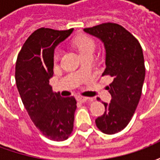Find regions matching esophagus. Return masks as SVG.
<instances>
[{"mask_svg": "<svg viewBox=\"0 0 160 160\" xmlns=\"http://www.w3.org/2000/svg\"><path fill=\"white\" fill-rule=\"evenodd\" d=\"M76 99L77 101H79L80 103H85L86 101L89 100V98L83 97V96H77Z\"/></svg>", "mask_w": 160, "mask_h": 160, "instance_id": "esophagus-1", "label": "esophagus"}]
</instances>
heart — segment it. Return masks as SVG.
<instances>
[{
  "mask_svg": "<svg viewBox=\"0 0 160 160\" xmlns=\"http://www.w3.org/2000/svg\"><path fill=\"white\" fill-rule=\"evenodd\" d=\"M72 43L78 49V51L80 52L81 56L87 54V53H93L94 49H95V42L92 38H91L90 37L87 36V35L76 36L72 41ZM61 56H62V50L57 49L54 52L53 58L55 61H57V60H59Z\"/></svg>",
  "mask_w": 160,
  "mask_h": 160,
  "instance_id": "1",
  "label": "heart"
}]
</instances>
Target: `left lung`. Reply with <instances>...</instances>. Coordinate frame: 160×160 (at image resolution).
Masks as SVG:
<instances>
[{
    "label": "left lung",
    "instance_id": "left-lung-1",
    "mask_svg": "<svg viewBox=\"0 0 160 160\" xmlns=\"http://www.w3.org/2000/svg\"><path fill=\"white\" fill-rule=\"evenodd\" d=\"M84 32L104 43L106 68L102 76L113 79L107 87L111 103H104L105 111L95 122L104 134H116L130 122L141 98L145 80L142 49L129 32L115 23L101 24Z\"/></svg>",
    "mask_w": 160,
    "mask_h": 160
}]
</instances>
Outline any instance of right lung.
Returning a JSON list of instances; mask_svg holds the SVG:
<instances>
[{"label":"right lung","mask_w":160,"mask_h":160,"mask_svg":"<svg viewBox=\"0 0 160 160\" xmlns=\"http://www.w3.org/2000/svg\"><path fill=\"white\" fill-rule=\"evenodd\" d=\"M73 29L40 28L27 38L19 53L15 80L23 104L40 132L52 141H65L73 128L76 100L61 97L49 85L56 47Z\"/></svg>","instance_id":"1"}]
</instances>
